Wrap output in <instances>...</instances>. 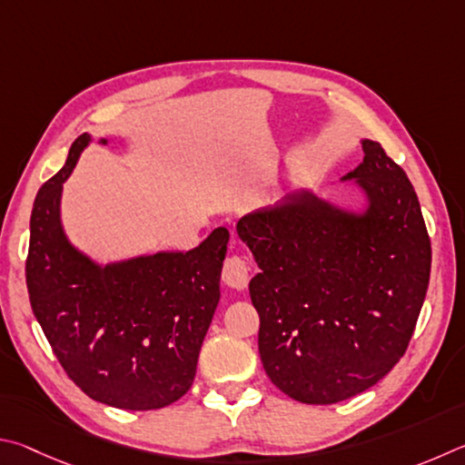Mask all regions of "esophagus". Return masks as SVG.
<instances>
[{
    "label": "esophagus",
    "instance_id": "34e87169",
    "mask_svg": "<svg viewBox=\"0 0 465 465\" xmlns=\"http://www.w3.org/2000/svg\"><path fill=\"white\" fill-rule=\"evenodd\" d=\"M223 280L228 288L245 290L249 282V265L242 257H228L223 267Z\"/></svg>",
    "mask_w": 465,
    "mask_h": 465
}]
</instances>
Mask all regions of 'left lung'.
<instances>
[{
  "label": "left lung",
  "instance_id": "8db88e82",
  "mask_svg": "<svg viewBox=\"0 0 465 465\" xmlns=\"http://www.w3.org/2000/svg\"><path fill=\"white\" fill-rule=\"evenodd\" d=\"M341 177L363 206L288 193L237 224L259 273V355L283 394L335 404L386 376L404 355L427 296L430 241L409 177L381 144Z\"/></svg>",
  "mask_w": 465,
  "mask_h": 465
}]
</instances>
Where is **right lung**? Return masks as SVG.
I'll return each instance as SVG.
<instances>
[{
	"label": "right lung",
	"instance_id": "obj_1",
	"mask_svg": "<svg viewBox=\"0 0 465 465\" xmlns=\"http://www.w3.org/2000/svg\"><path fill=\"white\" fill-rule=\"evenodd\" d=\"M92 141L85 133L73 143L63 169L35 200L26 262L32 312L89 398L124 411L163 409L195 378L220 300L228 231L214 228L187 253L159 251L110 263L89 257L64 232L61 200Z\"/></svg>",
	"mask_w": 465,
	"mask_h": 465
}]
</instances>
